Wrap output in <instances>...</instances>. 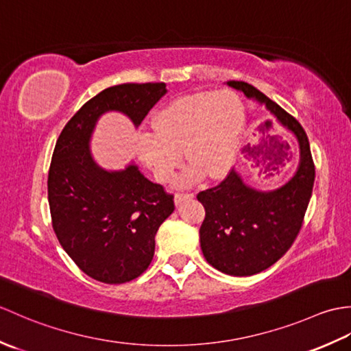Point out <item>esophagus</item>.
<instances>
[{
	"label": "esophagus",
	"instance_id": "34e87169",
	"mask_svg": "<svg viewBox=\"0 0 351 351\" xmlns=\"http://www.w3.org/2000/svg\"><path fill=\"white\" fill-rule=\"evenodd\" d=\"M193 197H195L193 193H178V195H175L173 200H175L176 205H180V204L184 202V200H189V199H193Z\"/></svg>",
	"mask_w": 351,
	"mask_h": 351
}]
</instances>
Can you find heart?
I'll use <instances>...</instances> for the list:
<instances>
[{
	"label": "heart",
	"mask_w": 351,
	"mask_h": 351,
	"mask_svg": "<svg viewBox=\"0 0 351 351\" xmlns=\"http://www.w3.org/2000/svg\"><path fill=\"white\" fill-rule=\"evenodd\" d=\"M244 108L230 92H200L171 101L155 114L154 132H141L137 141L140 161L156 181L169 182L185 158L176 185L189 187L208 175L225 176L234 167L244 132Z\"/></svg>",
	"instance_id": "1"
}]
</instances>
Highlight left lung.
Here are the masks:
<instances>
[{
  "label": "left lung",
  "mask_w": 351,
  "mask_h": 351,
  "mask_svg": "<svg viewBox=\"0 0 351 351\" xmlns=\"http://www.w3.org/2000/svg\"><path fill=\"white\" fill-rule=\"evenodd\" d=\"M226 84L265 106L299 146L294 175L280 187L258 190L234 169L217 187L197 195L206 211L199 235L208 264L225 274L252 276L273 265L294 243L312 196L315 167L306 132L293 116L244 81ZM245 152L253 161L279 166L288 160L289 145L270 137L268 143L264 140V145L247 147Z\"/></svg>",
  "instance_id": "8db88e82"
}]
</instances>
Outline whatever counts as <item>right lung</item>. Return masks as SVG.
Masks as SVG:
<instances>
[{
    "label": "right lung",
    "mask_w": 351,
    "mask_h": 351,
    "mask_svg": "<svg viewBox=\"0 0 351 351\" xmlns=\"http://www.w3.org/2000/svg\"><path fill=\"white\" fill-rule=\"evenodd\" d=\"M166 93L164 83L108 87L73 114L56 143L48 175L52 228L64 252L95 280L138 278L154 258L158 228L175 210L173 196L134 161L119 170L96 162L90 151L96 123L116 111L137 128Z\"/></svg>",
    "instance_id": "1"
}]
</instances>
